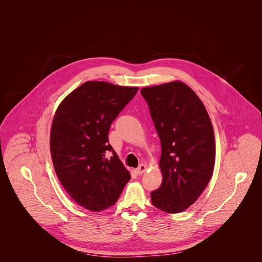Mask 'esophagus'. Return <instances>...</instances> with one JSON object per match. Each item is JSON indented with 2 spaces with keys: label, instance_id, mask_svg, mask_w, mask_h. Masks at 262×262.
I'll list each match as a JSON object with an SVG mask.
<instances>
[{
  "label": "esophagus",
  "instance_id": "1",
  "mask_svg": "<svg viewBox=\"0 0 262 262\" xmlns=\"http://www.w3.org/2000/svg\"><path fill=\"white\" fill-rule=\"evenodd\" d=\"M145 170H146V166L144 164H140L135 171L137 174H142L145 172Z\"/></svg>",
  "mask_w": 262,
  "mask_h": 262
}]
</instances>
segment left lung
<instances>
[{"label": "left lung", "mask_w": 262, "mask_h": 262, "mask_svg": "<svg viewBox=\"0 0 262 262\" xmlns=\"http://www.w3.org/2000/svg\"><path fill=\"white\" fill-rule=\"evenodd\" d=\"M161 142L162 184L152 204L167 213L186 210L211 179L215 140L210 118L199 96L181 81L140 90Z\"/></svg>", "instance_id": "obj_1"}]
</instances>
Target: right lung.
<instances>
[{
  "instance_id": "right-lung-1",
  "label": "right lung",
  "mask_w": 262,
  "mask_h": 262,
  "mask_svg": "<svg viewBox=\"0 0 262 262\" xmlns=\"http://www.w3.org/2000/svg\"><path fill=\"white\" fill-rule=\"evenodd\" d=\"M137 91L86 81L62 100L54 116L50 149L56 174L72 199L88 210L114 205L130 180L108 134Z\"/></svg>"
}]
</instances>
